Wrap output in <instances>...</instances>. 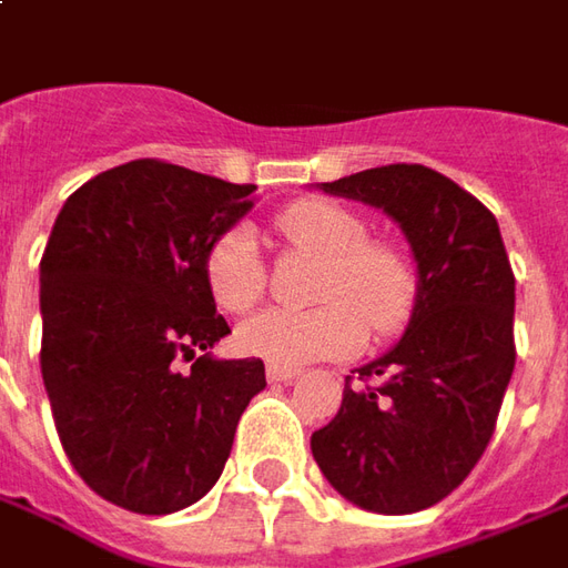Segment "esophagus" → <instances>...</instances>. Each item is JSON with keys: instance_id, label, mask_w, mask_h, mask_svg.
<instances>
[{"instance_id": "1", "label": "esophagus", "mask_w": 568, "mask_h": 568, "mask_svg": "<svg viewBox=\"0 0 568 568\" xmlns=\"http://www.w3.org/2000/svg\"><path fill=\"white\" fill-rule=\"evenodd\" d=\"M301 376V369L295 366H267V379L270 382H295Z\"/></svg>"}]
</instances>
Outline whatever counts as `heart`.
<instances>
[{"mask_svg": "<svg viewBox=\"0 0 568 568\" xmlns=\"http://www.w3.org/2000/svg\"><path fill=\"white\" fill-rule=\"evenodd\" d=\"M280 233L304 252L326 261L316 285L314 311L270 307L248 316L235 342L273 366H301L320 357H345L364 345L366 322L376 335L404 326L416 298L410 261L388 242H369L364 217L345 204L304 199L276 217ZM207 285L223 311L242 314L261 301L267 273L248 226L220 235L207 254Z\"/></svg>", "mask_w": 568, "mask_h": 568, "instance_id": "b5f03b06", "label": "heart"}]
</instances>
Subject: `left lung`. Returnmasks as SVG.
<instances>
[{"mask_svg": "<svg viewBox=\"0 0 568 568\" xmlns=\"http://www.w3.org/2000/svg\"><path fill=\"white\" fill-rule=\"evenodd\" d=\"M395 220L416 264L404 335L361 366L329 426L311 435L320 473L382 516L445 500L491 442L510 385L516 280L495 214L445 173L388 164L320 183Z\"/></svg>", "mask_w": 568, "mask_h": 568, "instance_id": "1", "label": "left lung"}]
</instances>
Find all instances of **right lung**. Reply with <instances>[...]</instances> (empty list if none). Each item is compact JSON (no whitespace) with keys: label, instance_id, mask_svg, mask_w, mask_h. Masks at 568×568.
Returning <instances> with one entry per match:
<instances>
[{"label":"right lung","instance_id":"obj_1","mask_svg":"<svg viewBox=\"0 0 568 568\" xmlns=\"http://www.w3.org/2000/svg\"><path fill=\"white\" fill-rule=\"evenodd\" d=\"M254 186L130 161L58 214L40 261L42 382L68 460L99 497L142 516L202 500L226 466L264 364L211 354L226 320L207 254ZM192 359L189 374L175 369Z\"/></svg>","mask_w":568,"mask_h":568}]
</instances>
